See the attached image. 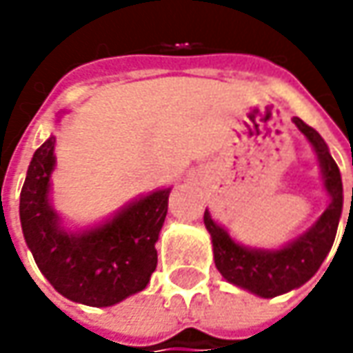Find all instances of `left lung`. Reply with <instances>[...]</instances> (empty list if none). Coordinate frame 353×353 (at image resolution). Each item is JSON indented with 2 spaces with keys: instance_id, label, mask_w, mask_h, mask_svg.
Masks as SVG:
<instances>
[{
  "instance_id": "obj_1",
  "label": "left lung",
  "mask_w": 353,
  "mask_h": 353,
  "mask_svg": "<svg viewBox=\"0 0 353 353\" xmlns=\"http://www.w3.org/2000/svg\"><path fill=\"white\" fill-rule=\"evenodd\" d=\"M294 125L312 145L320 163L324 190L330 196V204L320 214V218L306 230L279 250H257L237 243L228 234L224 225L212 220L210 212H204V225L212 237L214 263L222 277L253 292L261 299H273L279 294L303 287L308 279L314 277L322 261L332 250L334 237L338 232L340 216L344 208V188L336 161L328 151V145L316 129L306 125L301 117H292ZM353 204V188H352ZM350 222V218H347ZM347 230V225H346Z\"/></svg>"
}]
</instances>
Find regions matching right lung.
Listing matches in <instances>:
<instances>
[{
	"label": "right lung",
	"instance_id": "add662e5",
	"mask_svg": "<svg viewBox=\"0 0 353 353\" xmlns=\"http://www.w3.org/2000/svg\"><path fill=\"white\" fill-rule=\"evenodd\" d=\"M54 143L50 135L34 151L21 188L25 241L41 273L62 296L88 306L117 305L143 291L155 271V243L167 218L170 188L135 198L102 224L70 232L50 204Z\"/></svg>",
	"mask_w": 353,
	"mask_h": 353
}]
</instances>
